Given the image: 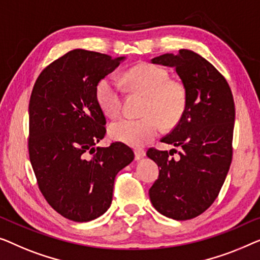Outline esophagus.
I'll return each instance as SVG.
<instances>
[{
    "instance_id": "1",
    "label": "esophagus",
    "mask_w": 260,
    "mask_h": 260,
    "mask_svg": "<svg viewBox=\"0 0 260 260\" xmlns=\"http://www.w3.org/2000/svg\"><path fill=\"white\" fill-rule=\"evenodd\" d=\"M134 154H135V159L140 160V159H142L146 155V152L144 151V149H135Z\"/></svg>"
}]
</instances>
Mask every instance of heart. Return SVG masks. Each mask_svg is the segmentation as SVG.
Segmentation results:
<instances>
[{"instance_id":"heart-1","label":"heart","mask_w":260,"mask_h":260,"mask_svg":"<svg viewBox=\"0 0 260 260\" xmlns=\"http://www.w3.org/2000/svg\"><path fill=\"white\" fill-rule=\"evenodd\" d=\"M132 89L147 95L145 116L123 118L109 126V135L133 147H141L152 141L166 127L174 126L184 115L187 106V89L179 79L170 78L167 69L158 64L142 62L126 73ZM95 96L102 112L115 118L122 109V88L114 76H106L98 82Z\"/></svg>"}]
</instances>
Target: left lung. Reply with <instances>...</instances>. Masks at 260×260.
<instances>
[{"label": "left lung", "instance_id": "1", "mask_svg": "<svg viewBox=\"0 0 260 260\" xmlns=\"http://www.w3.org/2000/svg\"><path fill=\"white\" fill-rule=\"evenodd\" d=\"M152 63L174 67L187 89L184 115L162 142L180 147L149 148L147 155L158 166L159 177L149 188L158 212L175 220L198 217L220 192L232 161L235 101L228 81L203 56L188 49L177 55L164 54Z\"/></svg>", "mask_w": 260, "mask_h": 260}]
</instances>
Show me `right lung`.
<instances>
[{"instance_id": "add662e5", "label": "right lung", "mask_w": 260, "mask_h": 260, "mask_svg": "<svg viewBox=\"0 0 260 260\" xmlns=\"http://www.w3.org/2000/svg\"><path fill=\"white\" fill-rule=\"evenodd\" d=\"M122 60L71 50L47 66L32 87L29 159L47 203L69 220L90 221L104 214L112 204L115 175L134 159L122 142L95 147L106 134L95 89Z\"/></svg>"}]
</instances>
